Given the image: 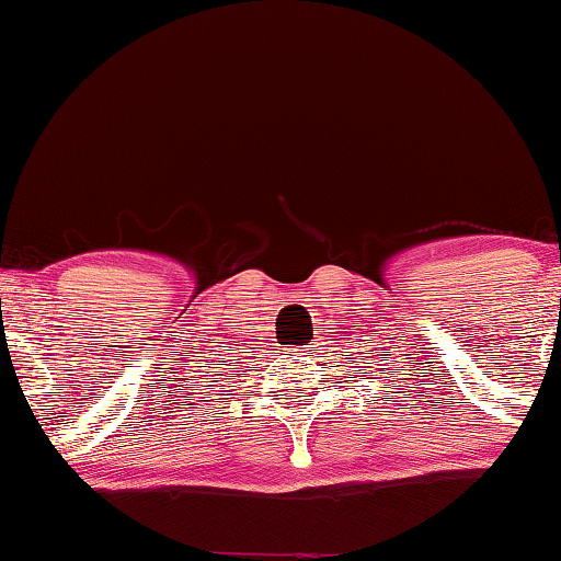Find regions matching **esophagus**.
<instances>
[{"label": "esophagus", "mask_w": 561, "mask_h": 561, "mask_svg": "<svg viewBox=\"0 0 561 561\" xmlns=\"http://www.w3.org/2000/svg\"><path fill=\"white\" fill-rule=\"evenodd\" d=\"M298 351H308V347H298Z\"/></svg>", "instance_id": "obj_1"}]
</instances>
